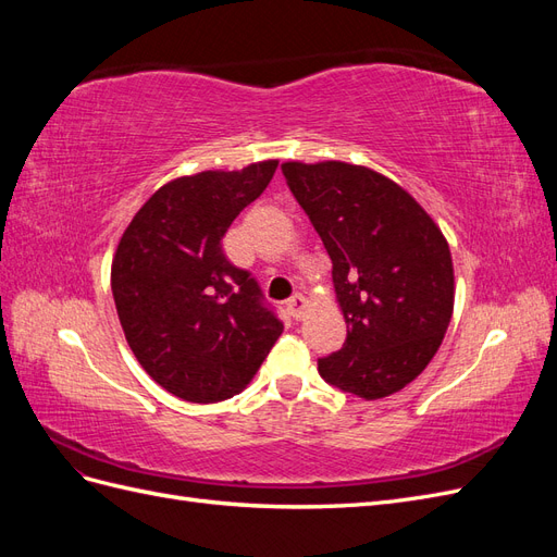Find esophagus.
Returning a JSON list of instances; mask_svg holds the SVG:
<instances>
[{"label":"esophagus","instance_id":"1","mask_svg":"<svg viewBox=\"0 0 557 557\" xmlns=\"http://www.w3.org/2000/svg\"><path fill=\"white\" fill-rule=\"evenodd\" d=\"M285 307H288V313L295 318V320H301L305 318V313H307V299H305V295H299V293H295L288 301H285Z\"/></svg>","mask_w":557,"mask_h":557}]
</instances>
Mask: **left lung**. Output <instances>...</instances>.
Returning a JSON list of instances; mask_svg holds the SVG:
<instances>
[{
    "instance_id": "left-lung-1",
    "label": "left lung",
    "mask_w": 557,
    "mask_h": 557,
    "mask_svg": "<svg viewBox=\"0 0 557 557\" xmlns=\"http://www.w3.org/2000/svg\"><path fill=\"white\" fill-rule=\"evenodd\" d=\"M285 183L332 260L346 342L318 360L330 385L364 399L411 383L453 315V260L418 201L367 166L285 162Z\"/></svg>"
}]
</instances>
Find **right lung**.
I'll return each instance as SVG.
<instances>
[{"label": "right lung", "instance_id": "add662e5", "mask_svg": "<svg viewBox=\"0 0 557 557\" xmlns=\"http://www.w3.org/2000/svg\"><path fill=\"white\" fill-rule=\"evenodd\" d=\"M278 160L181 176L132 218L111 264L125 339L146 374L185 401L239 395L283 332L258 281L223 237L272 181Z\"/></svg>", "mask_w": 557, "mask_h": 557}]
</instances>
